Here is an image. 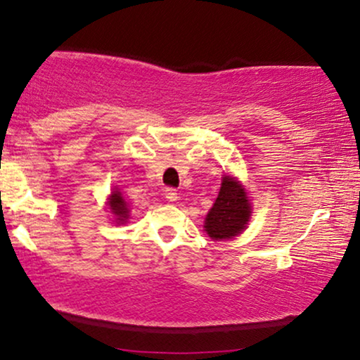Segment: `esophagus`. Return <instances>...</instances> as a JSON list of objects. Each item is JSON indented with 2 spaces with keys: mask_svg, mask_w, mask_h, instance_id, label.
<instances>
[{
  "mask_svg": "<svg viewBox=\"0 0 360 360\" xmlns=\"http://www.w3.org/2000/svg\"><path fill=\"white\" fill-rule=\"evenodd\" d=\"M164 196H166V200L167 201H171V203H174V201H177V191L176 189H172V188H167L166 191H164Z\"/></svg>",
  "mask_w": 360,
  "mask_h": 360,
  "instance_id": "1",
  "label": "esophagus"
}]
</instances>
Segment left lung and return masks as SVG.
<instances>
[{
	"mask_svg": "<svg viewBox=\"0 0 360 360\" xmlns=\"http://www.w3.org/2000/svg\"><path fill=\"white\" fill-rule=\"evenodd\" d=\"M252 206L243 186L232 176L221 181L220 193L205 218V232L213 240H230L245 230Z\"/></svg>",
	"mask_w": 360,
	"mask_h": 360,
	"instance_id": "left-lung-1",
	"label": "left lung"
}]
</instances>
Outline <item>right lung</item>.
<instances>
[{"mask_svg": "<svg viewBox=\"0 0 360 360\" xmlns=\"http://www.w3.org/2000/svg\"><path fill=\"white\" fill-rule=\"evenodd\" d=\"M108 208H110V212L115 214V221H117L118 225L120 223H125L128 220V217H130V208H128V203L123 200L122 193H120L117 188H115L113 193L110 194Z\"/></svg>", "mask_w": 360, "mask_h": 360, "instance_id": "obj_1", "label": "right lung"}]
</instances>
